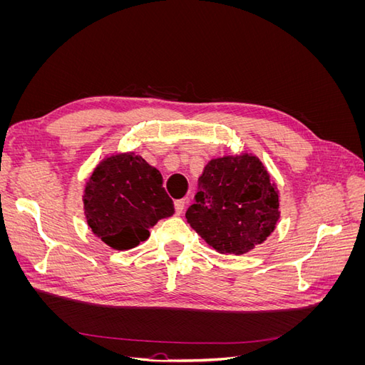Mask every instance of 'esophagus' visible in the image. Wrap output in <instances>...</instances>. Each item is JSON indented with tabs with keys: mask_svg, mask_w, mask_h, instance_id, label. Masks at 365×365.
I'll return each mask as SVG.
<instances>
[{
	"mask_svg": "<svg viewBox=\"0 0 365 365\" xmlns=\"http://www.w3.org/2000/svg\"><path fill=\"white\" fill-rule=\"evenodd\" d=\"M184 207H185V200H176L175 201V213L181 215L184 212Z\"/></svg>",
	"mask_w": 365,
	"mask_h": 365,
	"instance_id": "1",
	"label": "esophagus"
}]
</instances>
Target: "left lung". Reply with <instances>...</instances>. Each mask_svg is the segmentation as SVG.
<instances>
[{"label":"left lung","instance_id":"8db88e82","mask_svg":"<svg viewBox=\"0 0 365 365\" xmlns=\"http://www.w3.org/2000/svg\"><path fill=\"white\" fill-rule=\"evenodd\" d=\"M197 185L185 217L208 247L240 256L272 235L280 219V192L256 155L242 152L210 160Z\"/></svg>","mask_w":365,"mask_h":365}]
</instances>
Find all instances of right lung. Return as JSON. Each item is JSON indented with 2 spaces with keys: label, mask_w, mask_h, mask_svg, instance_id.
<instances>
[{
  "label": "right lung",
  "mask_w": 365,
  "mask_h": 365,
  "mask_svg": "<svg viewBox=\"0 0 365 365\" xmlns=\"http://www.w3.org/2000/svg\"><path fill=\"white\" fill-rule=\"evenodd\" d=\"M82 201L88 227L118 251L140 245L160 219L175 213L160 170L134 150L111 153L98 163Z\"/></svg>",
  "instance_id": "obj_1"
}]
</instances>
